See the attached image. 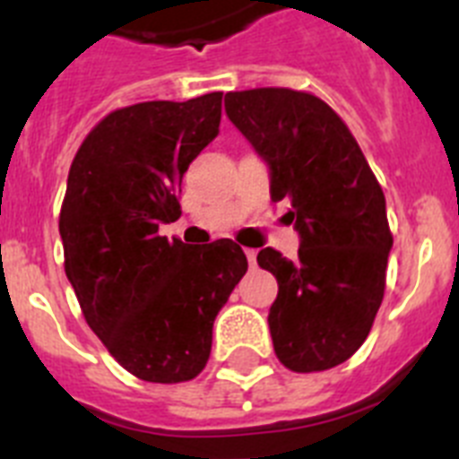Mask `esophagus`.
<instances>
[{"instance_id": "34e87169", "label": "esophagus", "mask_w": 459, "mask_h": 459, "mask_svg": "<svg viewBox=\"0 0 459 459\" xmlns=\"http://www.w3.org/2000/svg\"><path fill=\"white\" fill-rule=\"evenodd\" d=\"M243 253H246V257H248V264L250 266L257 264V253H255L253 248H246V250H243Z\"/></svg>"}]
</instances>
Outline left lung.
<instances>
[{
	"mask_svg": "<svg viewBox=\"0 0 459 459\" xmlns=\"http://www.w3.org/2000/svg\"><path fill=\"white\" fill-rule=\"evenodd\" d=\"M230 117L269 168L271 200H287L301 246L294 259L259 250L278 280L269 310L275 356L294 372L350 359L370 333L386 287V197L344 121L294 89L225 93Z\"/></svg>",
	"mask_w": 459,
	"mask_h": 459,
	"instance_id": "left-lung-1",
	"label": "left lung"
}]
</instances>
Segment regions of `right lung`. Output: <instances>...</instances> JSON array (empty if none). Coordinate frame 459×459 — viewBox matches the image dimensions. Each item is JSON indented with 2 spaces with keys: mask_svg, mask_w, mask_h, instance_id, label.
Instances as JSON below:
<instances>
[{
  "mask_svg": "<svg viewBox=\"0 0 459 459\" xmlns=\"http://www.w3.org/2000/svg\"><path fill=\"white\" fill-rule=\"evenodd\" d=\"M222 93L149 100L105 117L82 142L59 216L82 315L131 375L179 384L204 370L213 322L248 271L241 246L158 237L181 216V181L218 135Z\"/></svg>",
  "mask_w": 459,
  "mask_h": 459,
  "instance_id": "add662e5",
  "label": "right lung"
}]
</instances>
